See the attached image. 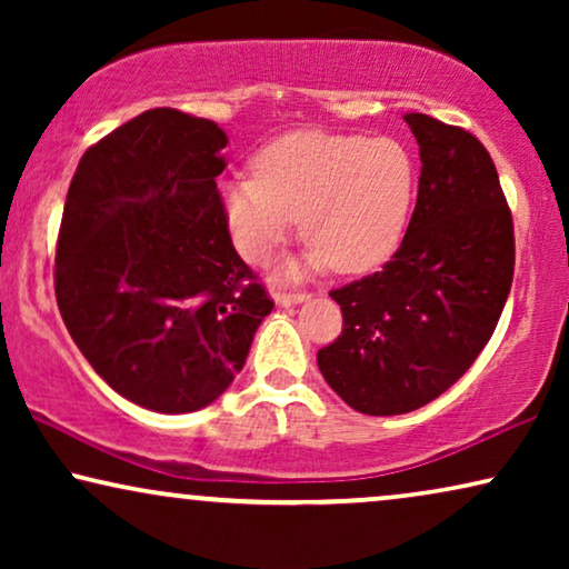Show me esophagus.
Instances as JSON below:
<instances>
[{
	"label": "esophagus",
	"mask_w": 569,
	"mask_h": 569,
	"mask_svg": "<svg viewBox=\"0 0 569 569\" xmlns=\"http://www.w3.org/2000/svg\"><path fill=\"white\" fill-rule=\"evenodd\" d=\"M271 298L277 300V306L290 308V306H298V302H306L308 292H290V290H282V287H274V290H271Z\"/></svg>",
	"instance_id": "1"
}]
</instances>
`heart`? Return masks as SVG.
I'll use <instances>...</instances> for the list:
<instances>
[{
    "label": "heart",
    "mask_w": 569,
    "mask_h": 569,
    "mask_svg": "<svg viewBox=\"0 0 569 569\" xmlns=\"http://www.w3.org/2000/svg\"><path fill=\"white\" fill-rule=\"evenodd\" d=\"M253 178L222 183L220 204L232 243L267 261L295 224L313 240L287 274L331 267L362 274L399 248L417 199V162L399 139L292 131L261 147Z\"/></svg>",
    "instance_id": "b5f03b06"
}]
</instances>
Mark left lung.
<instances>
[{"mask_svg": "<svg viewBox=\"0 0 569 569\" xmlns=\"http://www.w3.org/2000/svg\"><path fill=\"white\" fill-rule=\"evenodd\" d=\"M422 176L407 236L376 274L331 290L341 333L318 352L326 383L372 417L446 393L495 333L516 267L512 214L485 144L407 113Z\"/></svg>", "mask_w": 569, "mask_h": 569, "instance_id": "1", "label": "left lung"}]
</instances>
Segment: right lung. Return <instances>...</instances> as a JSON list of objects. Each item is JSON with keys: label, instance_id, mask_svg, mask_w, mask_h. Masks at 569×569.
Returning <instances> with one entry per match:
<instances>
[{"label": "right lung", "instance_id": "add662e5", "mask_svg": "<svg viewBox=\"0 0 569 569\" xmlns=\"http://www.w3.org/2000/svg\"><path fill=\"white\" fill-rule=\"evenodd\" d=\"M224 144L214 121L139 113L82 154L61 214L67 331L116 393L162 415L222 396L274 308L224 224Z\"/></svg>", "mask_w": 569, "mask_h": 569}]
</instances>
